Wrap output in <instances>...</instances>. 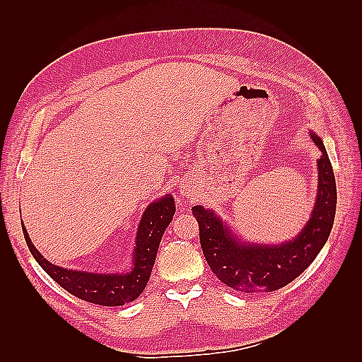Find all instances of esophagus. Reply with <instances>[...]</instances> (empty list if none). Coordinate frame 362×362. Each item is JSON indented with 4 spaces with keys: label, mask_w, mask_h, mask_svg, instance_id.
Instances as JSON below:
<instances>
[{
    "label": "esophagus",
    "mask_w": 362,
    "mask_h": 362,
    "mask_svg": "<svg viewBox=\"0 0 362 362\" xmlns=\"http://www.w3.org/2000/svg\"><path fill=\"white\" fill-rule=\"evenodd\" d=\"M180 196H183V197H191V196H193V191H191V187L187 185V183H182Z\"/></svg>",
    "instance_id": "1"
}]
</instances>
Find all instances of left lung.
<instances>
[{
	"label": "left lung",
	"mask_w": 362,
	"mask_h": 362,
	"mask_svg": "<svg viewBox=\"0 0 362 362\" xmlns=\"http://www.w3.org/2000/svg\"><path fill=\"white\" fill-rule=\"evenodd\" d=\"M310 135L322 152L317 160V197L310 221L288 243H244L214 211L205 210L202 205L191 209L197 219L206 263L232 289L253 294L286 286L313 263L325 245L336 214V180L324 143L316 134Z\"/></svg>",
	"instance_id": "left-lung-1"
}]
</instances>
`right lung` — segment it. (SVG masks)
I'll return each instance as SVG.
<instances>
[{"label": "right lung", "instance_id": "right-lung-1", "mask_svg": "<svg viewBox=\"0 0 362 362\" xmlns=\"http://www.w3.org/2000/svg\"><path fill=\"white\" fill-rule=\"evenodd\" d=\"M174 213L175 205L171 194H166L148 205L141 216L140 226H138L132 258L134 267L127 274L71 271V269L52 264L34 247L25 226L21 224V227L28 247L37 263L65 291L95 305L121 306L134 302L144 291L146 284L149 281L153 263H156L160 241L163 238L166 227L171 224Z\"/></svg>", "mask_w": 362, "mask_h": 362}]
</instances>
